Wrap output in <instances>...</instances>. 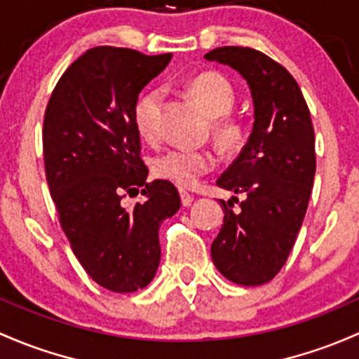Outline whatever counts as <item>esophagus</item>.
I'll return each instance as SVG.
<instances>
[{
  "instance_id": "1",
  "label": "esophagus",
  "mask_w": 359,
  "mask_h": 359,
  "mask_svg": "<svg viewBox=\"0 0 359 359\" xmlns=\"http://www.w3.org/2000/svg\"><path fill=\"white\" fill-rule=\"evenodd\" d=\"M180 199H182V205L184 206H191L192 201H194V196H192L191 192L180 189Z\"/></svg>"
}]
</instances>
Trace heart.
<instances>
[{
  "instance_id": "obj_1",
  "label": "heart",
  "mask_w": 359,
  "mask_h": 359,
  "mask_svg": "<svg viewBox=\"0 0 359 359\" xmlns=\"http://www.w3.org/2000/svg\"><path fill=\"white\" fill-rule=\"evenodd\" d=\"M199 107L213 116V130L225 148H236L244 137V126L229 115L236 103V93L225 77L215 72H203L191 79L187 86ZM163 101V89L151 88L137 97L134 104V126L144 141L158 139V120ZM217 167V158L208 149L175 148L161 153L153 160V173L158 179L179 187H194L199 180Z\"/></svg>"
}]
</instances>
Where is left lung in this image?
I'll use <instances>...</instances> for the list:
<instances>
[{"mask_svg":"<svg viewBox=\"0 0 359 359\" xmlns=\"http://www.w3.org/2000/svg\"><path fill=\"white\" fill-rule=\"evenodd\" d=\"M210 62L232 67L246 79L255 123L246 146L218 187L244 194L224 206V225L211 244L218 271L239 285H262L280 271L306 215L315 179V130L299 86L280 63L252 48L224 46Z\"/></svg>","mask_w":359,"mask_h":359,"instance_id":"left-lung-1","label":"left lung"}]
</instances>
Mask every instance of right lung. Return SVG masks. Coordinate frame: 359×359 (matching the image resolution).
I'll return each mask as SVG.
<instances>
[{
  "label": "right lung",
  "instance_id": "1",
  "mask_svg": "<svg viewBox=\"0 0 359 359\" xmlns=\"http://www.w3.org/2000/svg\"><path fill=\"white\" fill-rule=\"evenodd\" d=\"M170 60V53L93 48L60 77L44 111V168L60 225L86 273L111 292H135L153 280L158 230L180 208L172 182H146L134 126L139 93ZM139 187L145 201L123 207Z\"/></svg>",
  "mask_w": 359,
  "mask_h": 359
}]
</instances>
